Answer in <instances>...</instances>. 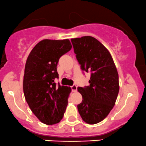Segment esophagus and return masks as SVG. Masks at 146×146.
<instances>
[{"label":"esophagus","instance_id":"obj_1","mask_svg":"<svg viewBox=\"0 0 146 146\" xmlns=\"http://www.w3.org/2000/svg\"><path fill=\"white\" fill-rule=\"evenodd\" d=\"M71 90L73 92H76L77 90V86L76 85H73V86H71Z\"/></svg>","mask_w":146,"mask_h":146}]
</instances>
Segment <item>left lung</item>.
Masks as SVG:
<instances>
[{
    "label": "left lung",
    "instance_id": "left-lung-1",
    "mask_svg": "<svg viewBox=\"0 0 146 146\" xmlns=\"http://www.w3.org/2000/svg\"><path fill=\"white\" fill-rule=\"evenodd\" d=\"M76 58L82 70L91 74L90 85L79 87L82 100L78 110L89 124L102 121L115 104L119 91V75L108 50L90 36L71 39Z\"/></svg>",
    "mask_w": 146,
    "mask_h": 146
}]
</instances>
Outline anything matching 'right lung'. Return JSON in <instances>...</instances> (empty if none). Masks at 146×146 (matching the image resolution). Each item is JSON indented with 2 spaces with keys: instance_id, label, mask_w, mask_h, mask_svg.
<instances>
[{
  "instance_id": "1",
  "label": "right lung",
  "mask_w": 146,
  "mask_h": 146,
  "mask_svg": "<svg viewBox=\"0 0 146 146\" xmlns=\"http://www.w3.org/2000/svg\"><path fill=\"white\" fill-rule=\"evenodd\" d=\"M72 48L69 39H44L31 51L25 68L23 91L29 108L40 121L53 125L61 121L71 92L70 87L56 85L60 57Z\"/></svg>"
}]
</instances>
